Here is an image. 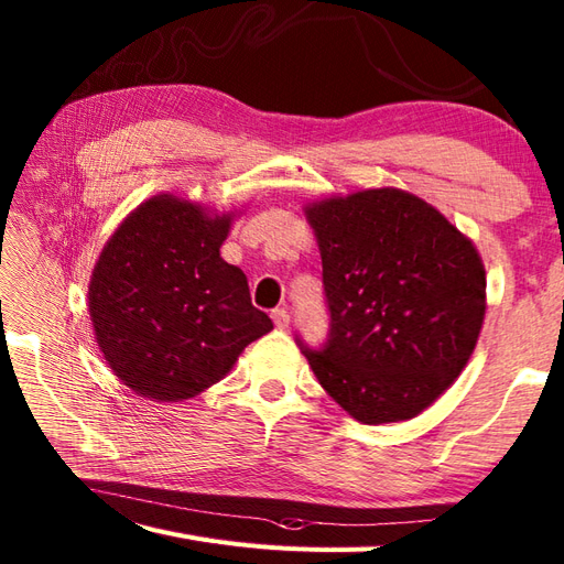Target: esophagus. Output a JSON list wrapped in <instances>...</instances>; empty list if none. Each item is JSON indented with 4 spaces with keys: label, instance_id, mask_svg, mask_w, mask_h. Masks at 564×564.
<instances>
[{
    "label": "esophagus",
    "instance_id": "1",
    "mask_svg": "<svg viewBox=\"0 0 564 564\" xmlns=\"http://www.w3.org/2000/svg\"><path fill=\"white\" fill-rule=\"evenodd\" d=\"M271 317H273V325H275V327H279V329H289V325H291L289 310H285V307H275L273 313H271Z\"/></svg>",
    "mask_w": 564,
    "mask_h": 564
}]
</instances>
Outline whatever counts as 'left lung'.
<instances>
[{
	"instance_id": "8db88e82",
	"label": "left lung",
	"mask_w": 564,
	"mask_h": 564,
	"mask_svg": "<svg viewBox=\"0 0 564 564\" xmlns=\"http://www.w3.org/2000/svg\"><path fill=\"white\" fill-rule=\"evenodd\" d=\"M322 254L327 341L295 337L319 386L364 424L404 422L460 376L485 319L477 249L400 188L307 206Z\"/></svg>"
}]
</instances>
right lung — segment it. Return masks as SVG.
I'll list each match as a JSON object with an SVG mask.
<instances>
[{
    "label": "right lung",
    "mask_w": 564,
    "mask_h": 564,
    "mask_svg": "<svg viewBox=\"0 0 564 564\" xmlns=\"http://www.w3.org/2000/svg\"><path fill=\"white\" fill-rule=\"evenodd\" d=\"M230 215L154 196L106 242L89 283L104 358L142 398H194L273 329L242 269L220 257Z\"/></svg>",
    "instance_id": "add662e5"
}]
</instances>
